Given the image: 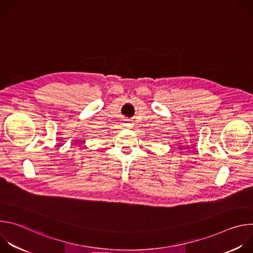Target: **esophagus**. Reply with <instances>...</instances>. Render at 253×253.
Returning a JSON list of instances; mask_svg holds the SVG:
<instances>
[{"mask_svg":"<svg viewBox=\"0 0 253 253\" xmlns=\"http://www.w3.org/2000/svg\"><path fill=\"white\" fill-rule=\"evenodd\" d=\"M126 125H127V126H132V124H131V123H129V122H127V123H126Z\"/></svg>","mask_w":253,"mask_h":253,"instance_id":"obj_1","label":"esophagus"}]
</instances>
